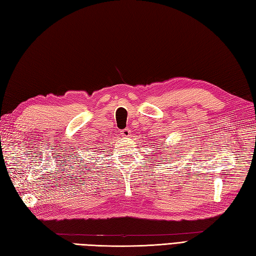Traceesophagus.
<instances>
[{"label": "esophagus", "instance_id": "obj_1", "mask_svg": "<svg viewBox=\"0 0 256 256\" xmlns=\"http://www.w3.org/2000/svg\"><path fill=\"white\" fill-rule=\"evenodd\" d=\"M130 134H131L130 128H124V130H121V131H120V135H121V136H123V138L130 136Z\"/></svg>", "mask_w": 256, "mask_h": 256}]
</instances>
